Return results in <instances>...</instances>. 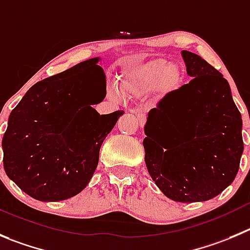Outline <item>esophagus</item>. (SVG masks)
<instances>
[{
	"mask_svg": "<svg viewBox=\"0 0 250 250\" xmlns=\"http://www.w3.org/2000/svg\"><path fill=\"white\" fill-rule=\"evenodd\" d=\"M132 113L136 115L137 120H139V124H140V126L144 127L145 126V124H146V115L145 114H140L139 111H132Z\"/></svg>",
	"mask_w": 250,
	"mask_h": 250,
	"instance_id": "esophagus-1",
	"label": "esophagus"
}]
</instances>
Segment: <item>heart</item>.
Wrapping results in <instances>:
<instances>
[{"label":"heart","instance_id":"b5f03b06","mask_svg":"<svg viewBox=\"0 0 250 250\" xmlns=\"http://www.w3.org/2000/svg\"><path fill=\"white\" fill-rule=\"evenodd\" d=\"M183 71L177 63H170L166 59H152L139 63L124 73L123 92L131 97H145L153 92L167 96L180 87ZM111 93H118L116 88H110Z\"/></svg>","mask_w":250,"mask_h":250}]
</instances>
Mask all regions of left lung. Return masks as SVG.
I'll use <instances>...</instances> for the list:
<instances>
[{
  "label": "left lung",
  "mask_w": 250,
  "mask_h": 250,
  "mask_svg": "<svg viewBox=\"0 0 250 250\" xmlns=\"http://www.w3.org/2000/svg\"><path fill=\"white\" fill-rule=\"evenodd\" d=\"M182 56L192 80L149 110L145 162L167 198L196 203L217 196L236 178L242 115L215 67L194 52L183 50Z\"/></svg>",
  "instance_id": "1"
}]
</instances>
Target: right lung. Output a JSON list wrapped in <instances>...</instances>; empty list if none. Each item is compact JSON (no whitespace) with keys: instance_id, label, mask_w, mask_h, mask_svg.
<instances>
[{"instance_id":"right-lung-1","label":"right lung","mask_w":250,"mask_h":250,"mask_svg":"<svg viewBox=\"0 0 250 250\" xmlns=\"http://www.w3.org/2000/svg\"><path fill=\"white\" fill-rule=\"evenodd\" d=\"M99 58L35 83L8 118L2 139L3 167L29 196L61 201L82 191L99 149L124 110L101 115L92 104L105 98Z\"/></svg>"}]
</instances>
